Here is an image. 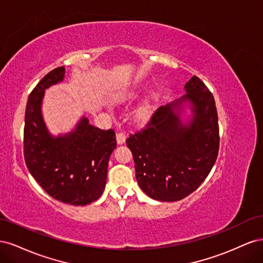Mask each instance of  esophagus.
<instances>
[{
    "label": "esophagus",
    "mask_w": 263,
    "mask_h": 263,
    "mask_svg": "<svg viewBox=\"0 0 263 263\" xmlns=\"http://www.w3.org/2000/svg\"><path fill=\"white\" fill-rule=\"evenodd\" d=\"M116 139H117V144L122 145L126 140V134L124 132H118L116 134Z\"/></svg>",
    "instance_id": "34e87169"
}]
</instances>
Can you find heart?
Wrapping results in <instances>:
<instances>
[{
    "label": "heart",
    "instance_id": "1",
    "mask_svg": "<svg viewBox=\"0 0 263 263\" xmlns=\"http://www.w3.org/2000/svg\"><path fill=\"white\" fill-rule=\"evenodd\" d=\"M133 93H129V92H127V93H124V95L123 97L124 98H126V97H130ZM150 110H151V105H150V103L149 102H146L144 105H142L139 109H138V117L140 118V119H146L148 116H149V114H150Z\"/></svg>",
    "mask_w": 263,
    "mask_h": 263
}]
</instances>
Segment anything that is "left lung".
Here are the masks:
<instances>
[{
    "mask_svg": "<svg viewBox=\"0 0 263 263\" xmlns=\"http://www.w3.org/2000/svg\"><path fill=\"white\" fill-rule=\"evenodd\" d=\"M185 90L181 100L157 109L145 127L126 139L138 184L154 200L176 202L194 192L218 156L219 127L213 94L196 76ZM182 100H189L195 112L187 126L173 112Z\"/></svg>",
    "mask_w": 263,
    "mask_h": 263,
    "instance_id": "obj_1",
    "label": "left lung"
}]
</instances>
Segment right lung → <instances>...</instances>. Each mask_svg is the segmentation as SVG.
Here are the masks:
<instances>
[{
    "mask_svg": "<svg viewBox=\"0 0 263 263\" xmlns=\"http://www.w3.org/2000/svg\"><path fill=\"white\" fill-rule=\"evenodd\" d=\"M65 68L47 73L30 92L24 126V158L27 169L54 200L71 205L97 201L105 189L109 156L116 148L114 129L103 130L82 118L74 132L51 137L41 106L44 92L63 80Z\"/></svg>",
    "mask_w": 263,
    "mask_h": 263,
    "instance_id": "add662e5",
    "label": "right lung"
}]
</instances>
